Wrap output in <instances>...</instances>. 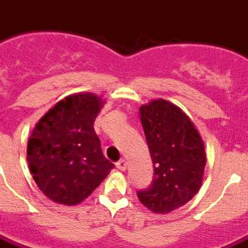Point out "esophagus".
Masks as SVG:
<instances>
[{
  "label": "esophagus",
  "mask_w": 248,
  "mask_h": 248,
  "mask_svg": "<svg viewBox=\"0 0 248 248\" xmlns=\"http://www.w3.org/2000/svg\"><path fill=\"white\" fill-rule=\"evenodd\" d=\"M116 165H117V168L121 170V171H124V170H126V168H127V162H126V160H120V161L117 162Z\"/></svg>",
  "instance_id": "esophagus-1"
}]
</instances>
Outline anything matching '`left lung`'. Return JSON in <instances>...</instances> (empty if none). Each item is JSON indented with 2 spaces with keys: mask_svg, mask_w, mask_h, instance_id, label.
Returning <instances> with one entry per match:
<instances>
[{
  "mask_svg": "<svg viewBox=\"0 0 248 248\" xmlns=\"http://www.w3.org/2000/svg\"><path fill=\"white\" fill-rule=\"evenodd\" d=\"M140 122L154 162V179L137 195L154 213H169L199 191L207 160L204 143L186 113L166 100L141 105Z\"/></svg>",
  "mask_w": 248,
  "mask_h": 248,
  "instance_id": "obj_1",
  "label": "left lung"
}]
</instances>
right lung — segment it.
Wrapping results in <instances>:
<instances>
[{"instance_id":"add662e5","label":"right lung","mask_w":248,"mask_h":248,"mask_svg":"<svg viewBox=\"0 0 248 248\" xmlns=\"http://www.w3.org/2000/svg\"><path fill=\"white\" fill-rule=\"evenodd\" d=\"M103 100L75 93L41 117L27 145L36 185L58 204L75 205L92 194L114 165L105 158L93 124Z\"/></svg>"}]
</instances>
